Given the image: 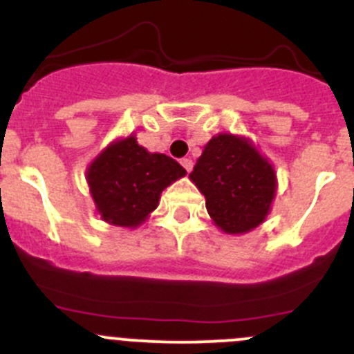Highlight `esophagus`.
<instances>
[{
    "instance_id": "obj_1",
    "label": "esophagus",
    "mask_w": 354,
    "mask_h": 354,
    "mask_svg": "<svg viewBox=\"0 0 354 354\" xmlns=\"http://www.w3.org/2000/svg\"><path fill=\"white\" fill-rule=\"evenodd\" d=\"M181 166L187 169V173H190V171L194 169V162H192V159H187V157H185V159H181Z\"/></svg>"
}]
</instances>
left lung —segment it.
Here are the masks:
<instances>
[{"instance_id": "obj_1", "label": "left lung", "mask_w": 354, "mask_h": 354, "mask_svg": "<svg viewBox=\"0 0 354 354\" xmlns=\"http://www.w3.org/2000/svg\"><path fill=\"white\" fill-rule=\"evenodd\" d=\"M190 180L205 197L214 225L240 235L266 219L277 192V174L247 138L212 136L198 157Z\"/></svg>"}]
</instances>
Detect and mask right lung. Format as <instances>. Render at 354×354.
Returning <instances> with one entry per match:
<instances>
[{
  "mask_svg": "<svg viewBox=\"0 0 354 354\" xmlns=\"http://www.w3.org/2000/svg\"><path fill=\"white\" fill-rule=\"evenodd\" d=\"M185 174L176 160L150 153L131 135L102 150L86 169V180L104 221L136 228L159 205L164 188Z\"/></svg>",
  "mask_w": 354,
  "mask_h": 354,
  "instance_id": "right-lung-1",
  "label": "right lung"
}]
</instances>
